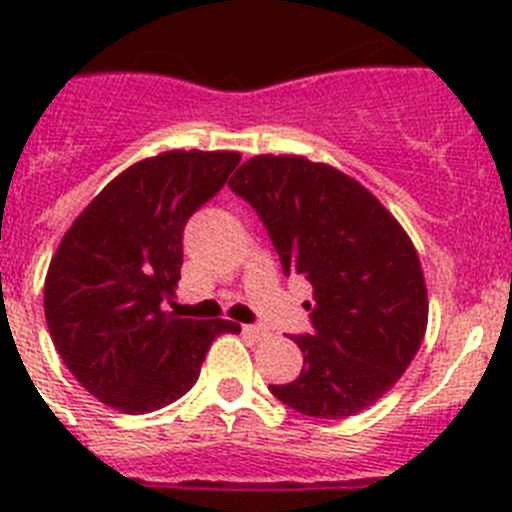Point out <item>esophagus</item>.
I'll return each mask as SVG.
<instances>
[{"label": "esophagus", "mask_w": 512, "mask_h": 512, "mask_svg": "<svg viewBox=\"0 0 512 512\" xmlns=\"http://www.w3.org/2000/svg\"><path fill=\"white\" fill-rule=\"evenodd\" d=\"M243 336L256 338V341H261V338L269 336V330H266V328H259V325H243Z\"/></svg>", "instance_id": "34e87169"}]
</instances>
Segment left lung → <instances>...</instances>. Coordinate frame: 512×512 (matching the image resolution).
I'll return each instance as SVG.
<instances>
[{
  "mask_svg": "<svg viewBox=\"0 0 512 512\" xmlns=\"http://www.w3.org/2000/svg\"><path fill=\"white\" fill-rule=\"evenodd\" d=\"M230 189L261 215L287 274L312 284L302 372L271 392L310 418H348L395 387L428 325L410 235L354 176L305 156L248 158Z\"/></svg>",
  "mask_w": 512,
  "mask_h": 512,
  "instance_id": "1",
  "label": "left lung"
}]
</instances>
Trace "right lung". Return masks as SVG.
<instances>
[{"mask_svg": "<svg viewBox=\"0 0 512 512\" xmlns=\"http://www.w3.org/2000/svg\"><path fill=\"white\" fill-rule=\"evenodd\" d=\"M235 151H164L117 174L63 233L45 274L43 307L53 346L76 382L120 413H151L200 377L230 320L164 310L182 279V233L212 200Z\"/></svg>", "mask_w": 512, "mask_h": 512, "instance_id": "obj_1", "label": "right lung"}]
</instances>
